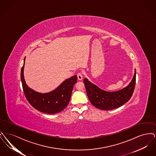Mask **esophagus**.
<instances>
[{
  "mask_svg": "<svg viewBox=\"0 0 156 156\" xmlns=\"http://www.w3.org/2000/svg\"><path fill=\"white\" fill-rule=\"evenodd\" d=\"M77 76H78V80H82V78H83L82 74L81 73H80L77 74Z\"/></svg>",
  "mask_w": 156,
  "mask_h": 156,
  "instance_id": "esophagus-1",
  "label": "esophagus"
}]
</instances>
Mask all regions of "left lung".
Returning a JSON list of instances; mask_svg holds the SVG:
<instances>
[{"mask_svg": "<svg viewBox=\"0 0 156 156\" xmlns=\"http://www.w3.org/2000/svg\"><path fill=\"white\" fill-rule=\"evenodd\" d=\"M83 83L91 104L101 110H112L126 104L131 98L136 84V69L129 84L117 91L108 92L100 89L96 85L89 81L87 78L83 79Z\"/></svg>", "mask_w": 156, "mask_h": 156, "instance_id": "obj_1", "label": "left lung"}]
</instances>
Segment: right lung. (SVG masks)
Instances as JSON below:
<instances>
[{"instance_id":"add662e5","label":"right lung","mask_w":156,"mask_h":156,"mask_svg":"<svg viewBox=\"0 0 156 156\" xmlns=\"http://www.w3.org/2000/svg\"><path fill=\"white\" fill-rule=\"evenodd\" d=\"M21 69V81L25 97L29 104L36 109L48 114H54L63 111L68 105L77 76L74 75L62 82L59 86L48 93H40L31 89L26 83L24 67Z\"/></svg>"}]
</instances>
